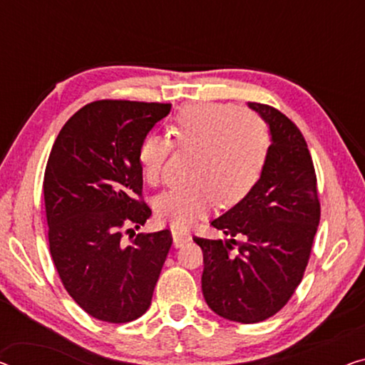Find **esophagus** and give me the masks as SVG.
Instances as JSON below:
<instances>
[{"label": "esophagus", "instance_id": "34e87169", "mask_svg": "<svg viewBox=\"0 0 365 365\" xmlns=\"http://www.w3.org/2000/svg\"><path fill=\"white\" fill-rule=\"evenodd\" d=\"M172 236H173V246L175 247H182L183 244H187L192 236H190V232L187 231H178V230H173L172 231Z\"/></svg>", "mask_w": 365, "mask_h": 365}]
</instances>
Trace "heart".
Here are the masks:
<instances>
[{
    "label": "heart",
    "instance_id": "obj_1",
    "mask_svg": "<svg viewBox=\"0 0 365 365\" xmlns=\"http://www.w3.org/2000/svg\"><path fill=\"white\" fill-rule=\"evenodd\" d=\"M170 140L193 152L187 187L170 188L155 198V215L175 227H188L222 205H236L259 182L269 148V130L255 114L221 103H190L170 123ZM172 145L159 134L140 140L138 160L145 182L159 183Z\"/></svg>",
    "mask_w": 365,
    "mask_h": 365
}]
</instances>
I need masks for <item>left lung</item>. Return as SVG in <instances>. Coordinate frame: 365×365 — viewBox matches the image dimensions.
<instances>
[{
    "label": "left lung",
    "instance_id": "obj_1",
    "mask_svg": "<svg viewBox=\"0 0 365 365\" xmlns=\"http://www.w3.org/2000/svg\"><path fill=\"white\" fill-rule=\"evenodd\" d=\"M247 106L269 126L264 170L246 198L211 221L230 241L193 237L203 251L206 303L221 318L244 324L274 317L290 300L319 225L317 173L300 129L275 108ZM235 237L243 242L232 255Z\"/></svg>",
    "mask_w": 365,
    "mask_h": 365
}]
</instances>
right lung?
Wrapping results in <instances>:
<instances>
[{
  "mask_svg": "<svg viewBox=\"0 0 365 365\" xmlns=\"http://www.w3.org/2000/svg\"><path fill=\"white\" fill-rule=\"evenodd\" d=\"M168 103L101 100L65 123L48 155L43 201L52 260L68 295L90 317L134 322L148 312L172 235L123 241L144 226L140 140L170 113ZM133 231V230H128Z\"/></svg>",
  "mask_w": 365,
  "mask_h": 365,
  "instance_id": "right-lung-1",
  "label": "right lung"
}]
</instances>
